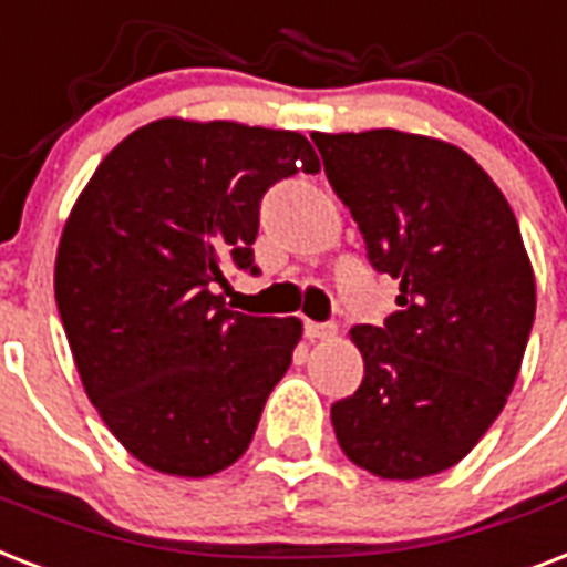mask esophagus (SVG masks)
<instances>
[{"mask_svg":"<svg viewBox=\"0 0 567 567\" xmlns=\"http://www.w3.org/2000/svg\"><path fill=\"white\" fill-rule=\"evenodd\" d=\"M333 333H337V324L331 322H310V319L305 322V337H310V340H328Z\"/></svg>","mask_w":567,"mask_h":567,"instance_id":"esophagus-1","label":"esophagus"}]
</instances>
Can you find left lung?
I'll use <instances>...</instances> for the list:
<instances>
[{"instance_id":"obj_1","label":"left lung","mask_w":567,"mask_h":567,"mask_svg":"<svg viewBox=\"0 0 567 567\" xmlns=\"http://www.w3.org/2000/svg\"><path fill=\"white\" fill-rule=\"evenodd\" d=\"M396 313L354 324L363 381L331 405L343 452L381 480L458 464L506 405L535 319L520 227L494 179L425 135L313 133Z\"/></svg>"}]
</instances>
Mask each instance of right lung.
Returning <instances> with one entry per match:
<instances>
[{"instance_id":"obj_1","label":"right lung","mask_w":567,"mask_h":567,"mask_svg":"<svg viewBox=\"0 0 567 567\" xmlns=\"http://www.w3.org/2000/svg\"><path fill=\"white\" fill-rule=\"evenodd\" d=\"M319 156L287 130L165 117L109 153L55 257V301L87 399L153 471L213 476L248 450L292 363L298 319L224 307L251 271L260 200Z\"/></svg>"}]
</instances>
